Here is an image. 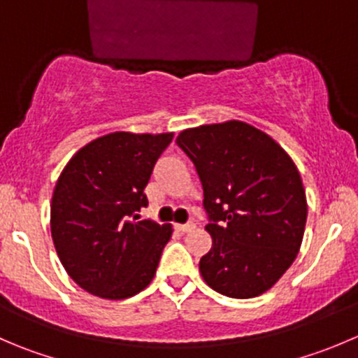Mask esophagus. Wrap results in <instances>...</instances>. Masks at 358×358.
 Returning a JSON list of instances; mask_svg holds the SVG:
<instances>
[{"mask_svg": "<svg viewBox=\"0 0 358 358\" xmlns=\"http://www.w3.org/2000/svg\"><path fill=\"white\" fill-rule=\"evenodd\" d=\"M175 229L178 232H182V234H185V232H190L192 229H196V225H194L192 222H189V224H176Z\"/></svg>", "mask_w": 358, "mask_h": 358, "instance_id": "1", "label": "esophagus"}]
</instances>
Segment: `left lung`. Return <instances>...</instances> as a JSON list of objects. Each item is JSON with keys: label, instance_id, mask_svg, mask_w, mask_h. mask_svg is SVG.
Returning <instances> with one entry per match:
<instances>
[{"label": "left lung", "instance_id": "obj_1", "mask_svg": "<svg viewBox=\"0 0 358 358\" xmlns=\"http://www.w3.org/2000/svg\"><path fill=\"white\" fill-rule=\"evenodd\" d=\"M176 143L196 166L210 218L213 245L199 260L203 280L234 299L267 292L303 243L308 203L294 161L241 120L185 129Z\"/></svg>", "mask_w": 358, "mask_h": 358}]
</instances>
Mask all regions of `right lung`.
Returning <instances> with one entry per match:
<instances>
[{
  "label": "right lung",
  "mask_w": 358,
  "mask_h": 358,
  "mask_svg": "<svg viewBox=\"0 0 358 358\" xmlns=\"http://www.w3.org/2000/svg\"><path fill=\"white\" fill-rule=\"evenodd\" d=\"M173 133H110L80 148L50 203L55 252L73 282L103 299H127L150 285L171 225L140 220L152 169Z\"/></svg>",
  "instance_id": "right-lung-1"
}]
</instances>
